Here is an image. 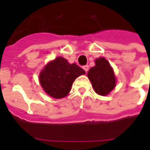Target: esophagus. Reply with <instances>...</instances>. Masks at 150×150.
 Returning <instances> with one entry per match:
<instances>
[{"instance_id": "34e87169", "label": "esophagus", "mask_w": 150, "mask_h": 150, "mask_svg": "<svg viewBox=\"0 0 150 150\" xmlns=\"http://www.w3.org/2000/svg\"><path fill=\"white\" fill-rule=\"evenodd\" d=\"M83 69H84L85 71H86V72H87V71H89V65H85V66H83Z\"/></svg>"}]
</instances>
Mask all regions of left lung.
Masks as SVG:
<instances>
[{
	"label": "left lung",
	"mask_w": 150,
	"mask_h": 150,
	"mask_svg": "<svg viewBox=\"0 0 150 150\" xmlns=\"http://www.w3.org/2000/svg\"><path fill=\"white\" fill-rule=\"evenodd\" d=\"M95 64L96 65L89 69L87 75L94 91L100 96H106L116 86V78L114 70L104 57L97 58Z\"/></svg>",
	"instance_id": "obj_1"
}]
</instances>
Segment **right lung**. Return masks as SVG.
<instances>
[{"instance_id":"right-lung-1","label":"right lung","mask_w":150,"mask_h":150,"mask_svg":"<svg viewBox=\"0 0 150 150\" xmlns=\"http://www.w3.org/2000/svg\"><path fill=\"white\" fill-rule=\"evenodd\" d=\"M85 71L76 64H69L58 57L49 62L41 71L39 79L47 94L55 99L65 97L71 91L73 82Z\"/></svg>"}]
</instances>
